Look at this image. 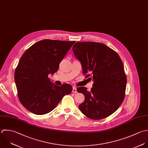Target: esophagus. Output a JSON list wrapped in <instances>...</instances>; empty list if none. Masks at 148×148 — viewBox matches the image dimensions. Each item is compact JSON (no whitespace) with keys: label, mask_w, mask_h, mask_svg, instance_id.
<instances>
[{"label":"esophagus","mask_w":148,"mask_h":148,"mask_svg":"<svg viewBox=\"0 0 148 148\" xmlns=\"http://www.w3.org/2000/svg\"><path fill=\"white\" fill-rule=\"evenodd\" d=\"M73 93H77V88L75 87H73V91H72Z\"/></svg>","instance_id":"esophagus-1"}]
</instances>
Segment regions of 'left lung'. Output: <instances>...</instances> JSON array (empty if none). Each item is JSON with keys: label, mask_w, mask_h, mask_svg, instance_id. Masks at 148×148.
Masks as SVG:
<instances>
[{"label": "left lung", "mask_w": 148, "mask_h": 148, "mask_svg": "<svg viewBox=\"0 0 148 148\" xmlns=\"http://www.w3.org/2000/svg\"><path fill=\"white\" fill-rule=\"evenodd\" d=\"M72 49L83 74L93 81L90 91L85 87L77 89L85 96L79 109L91 119L109 116L120 107L125 95L127 78L122 60L115 51L100 42H77Z\"/></svg>", "instance_id": "8db88e82"}]
</instances>
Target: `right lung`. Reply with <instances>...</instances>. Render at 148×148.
I'll return each instance as SVG.
<instances>
[{
    "instance_id": "add662e5",
    "label": "right lung",
    "mask_w": 148,
    "mask_h": 148,
    "mask_svg": "<svg viewBox=\"0 0 148 148\" xmlns=\"http://www.w3.org/2000/svg\"><path fill=\"white\" fill-rule=\"evenodd\" d=\"M75 41L42 40L28 48L21 56L14 73L19 100L22 106L36 115L52 111L63 97L71 93L68 84L59 86L48 75H53Z\"/></svg>"
}]
</instances>
